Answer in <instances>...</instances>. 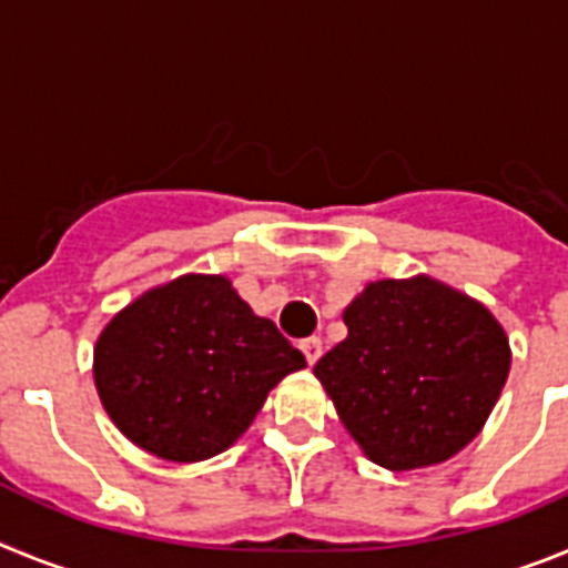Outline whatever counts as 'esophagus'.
Returning a JSON list of instances; mask_svg holds the SVG:
<instances>
[{
	"label": "esophagus",
	"mask_w": 568,
	"mask_h": 568,
	"mask_svg": "<svg viewBox=\"0 0 568 568\" xmlns=\"http://www.w3.org/2000/svg\"><path fill=\"white\" fill-rule=\"evenodd\" d=\"M301 353H304L307 364H315L321 358V353H324V344H321L318 335H310V338L301 341Z\"/></svg>",
	"instance_id": "1"
}]
</instances>
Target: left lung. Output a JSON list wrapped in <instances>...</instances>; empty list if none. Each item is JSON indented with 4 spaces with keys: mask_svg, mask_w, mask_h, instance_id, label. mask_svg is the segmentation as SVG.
I'll list each match as a JSON object with an SVG mask.
<instances>
[{
    "mask_svg": "<svg viewBox=\"0 0 568 568\" xmlns=\"http://www.w3.org/2000/svg\"><path fill=\"white\" fill-rule=\"evenodd\" d=\"M344 324L346 338L313 373L373 464H440L484 429L511 364L484 304L429 275L384 278L366 284Z\"/></svg>",
    "mask_w": 568,
    "mask_h": 568,
    "instance_id": "left-lung-1",
    "label": "left lung"
}]
</instances>
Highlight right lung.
Wrapping results in <instances>:
<instances>
[{"label":"right lung","mask_w":568,"mask_h":568,"mask_svg":"<svg viewBox=\"0 0 568 568\" xmlns=\"http://www.w3.org/2000/svg\"><path fill=\"white\" fill-rule=\"evenodd\" d=\"M304 355L224 275L148 290L110 318L93 378L110 420L155 458L195 464L233 446Z\"/></svg>","instance_id":"1"}]
</instances>
